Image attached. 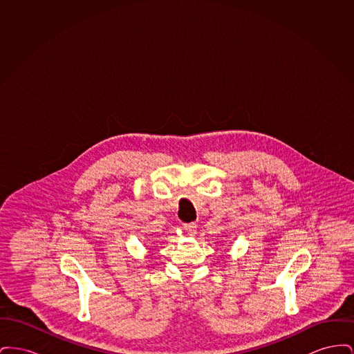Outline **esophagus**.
I'll return each instance as SVG.
<instances>
[{
    "mask_svg": "<svg viewBox=\"0 0 354 354\" xmlns=\"http://www.w3.org/2000/svg\"><path fill=\"white\" fill-rule=\"evenodd\" d=\"M183 228L185 230V232L187 234H189V235H196V224L195 223H187V224H183Z\"/></svg>",
    "mask_w": 354,
    "mask_h": 354,
    "instance_id": "esophagus-1",
    "label": "esophagus"
}]
</instances>
